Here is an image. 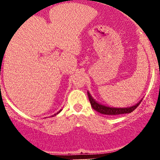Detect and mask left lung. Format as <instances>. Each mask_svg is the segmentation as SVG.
<instances>
[{"instance_id": "8db88e82", "label": "left lung", "mask_w": 160, "mask_h": 160, "mask_svg": "<svg viewBox=\"0 0 160 160\" xmlns=\"http://www.w3.org/2000/svg\"><path fill=\"white\" fill-rule=\"evenodd\" d=\"M88 93V97H89V102H90L91 106L95 111L99 112L100 113H102V114L105 115H119V114H123V113H129L131 112H132L134 110L136 109L138 106L140 104V103L142 101H139L137 104H135V105L131 106V107H127V108H112L109 107V106H105L104 104H102L98 103V102L95 100L94 98H92L89 92H87Z\"/></svg>"}]
</instances>
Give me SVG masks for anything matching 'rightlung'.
<instances>
[{
	"mask_svg": "<svg viewBox=\"0 0 160 160\" xmlns=\"http://www.w3.org/2000/svg\"><path fill=\"white\" fill-rule=\"evenodd\" d=\"M61 111H62V110H60V111H58V113H55V114H54V115H53V116H52V117H54V116H56V115H57V114H58V113H60V112H61Z\"/></svg>",
	"mask_w": 160,
	"mask_h": 160,
	"instance_id": "1",
	"label": "right lung"
}]
</instances>
